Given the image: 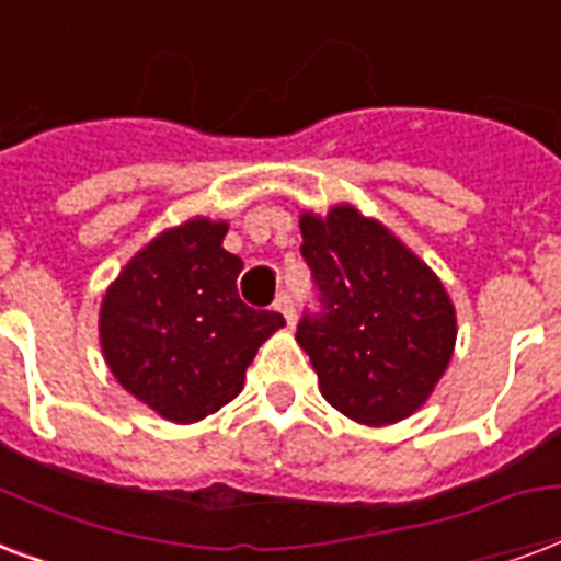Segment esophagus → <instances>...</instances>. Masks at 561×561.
Segmentation results:
<instances>
[{"mask_svg":"<svg viewBox=\"0 0 561 561\" xmlns=\"http://www.w3.org/2000/svg\"><path fill=\"white\" fill-rule=\"evenodd\" d=\"M273 309L279 311L282 318L288 320V327H294V318H297V311H294V299H290V294H279V297H276V302H273Z\"/></svg>","mask_w":561,"mask_h":561,"instance_id":"esophagus-1","label":"esophagus"}]
</instances>
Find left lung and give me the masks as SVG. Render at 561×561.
I'll use <instances>...</instances> for the list:
<instances>
[{
	"mask_svg": "<svg viewBox=\"0 0 561 561\" xmlns=\"http://www.w3.org/2000/svg\"><path fill=\"white\" fill-rule=\"evenodd\" d=\"M302 259L320 311L297 327L320 394L367 426L417 412L456 347V309L442 279L379 220L353 205L299 217Z\"/></svg>",
	"mask_w": 561,
	"mask_h": 561,
	"instance_id": "obj_1",
	"label": "left lung"
}]
</instances>
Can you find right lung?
Segmentation results:
<instances>
[{"instance_id": "right-lung-1", "label": "right lung", "mask_w": 561, "mask_h": 561, "mask_svg": "<svg viewBox=\"0 0 561 561\" xmlns=\"http://www.w3.org/2000/svg\"><path fill=\"white\" fill-rule=\"evenodd\" d=\"M229 226L194 217L144 247L105 290L100 344L128 394L173 423H196L241 394L279 311L238 297L243 262L224 250Z\"/></svg>"}]
</instances>
